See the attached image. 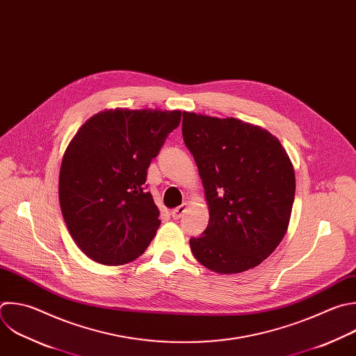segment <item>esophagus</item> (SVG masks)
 <instances>
[{
    "instance_id": "obj_1",
    "label": "esophagus",
    "mask_w": 356,
    "mask_h": 356,
    "mask_svg": "<svg viewBox=\"0 0 356 356\" xmlns=\"http://www.w3.org/2000/svg\"><path fill=\"white\" fill-rule=\"evenodd\" d=\"M186 208H187V204H181V205L176 207L175 209H172V212H170L172 218H173V219H180V218H181V215L184 213Z\"/></svg>"
}]
</instances>
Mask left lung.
<instances>
[{
    "label": "left lung",
    "mask_w": 356,
    "mask_h": 356,
    "mask_svg": "<svg viewBox=\"0 0 356 356\" xmlns=\"http://www.w3.org/2000/svg\"><path fill=\"white\" fill-rule=\"evenodd\" d=\"M181 133L209 208L207 229L190 239L194 257L219 274L259 266L291 219L295 172L286 151L267 130L233 117L183 111Z\"/></svg>",
    "instance_id": "8db88e82"
}]
</instances>
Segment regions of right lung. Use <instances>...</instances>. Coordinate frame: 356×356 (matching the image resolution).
Segmentation results:
<instances>
[{
  "instance_id": "add662e5",
  "label": "right lung",
  "mask_w": 356,
  "mask_h": 356,
  "mask_svg": "<svg viewBox=\"0 0 356 356\" xmlns=\"http://www.w3.org/2000/svg\"><path fill=\"white\" fill-rule=\"evenodd\" d=\"M180 118V110L110 108L90 117L68 144L58 180L61 212L93 261L127 264L149 246L161 220L147 170Z\"/></svg>"
}]
</instances>
